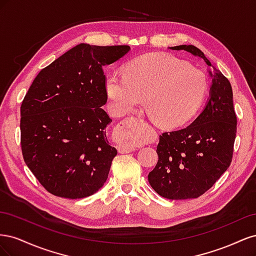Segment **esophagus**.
<instances>
[{
    "mask_svg": "<svg viewBox=\"0 0 256 256\" xmlns=\"http://www.w3.org/2000/svg\"><path fill=\"white\" fill-rule=\"evenodd\" d=\"M122 128H125V125H122L120 127V130H122ZM118 150L120 154H128L131 152L132 150H136V147L132 145H129V144H118Z\"/></svg>",
    "mask_w": 256,
    "mask_h": 256,
    "instance_id": "esophagus-1",
    "label": "esophagus"
}]
</instances>
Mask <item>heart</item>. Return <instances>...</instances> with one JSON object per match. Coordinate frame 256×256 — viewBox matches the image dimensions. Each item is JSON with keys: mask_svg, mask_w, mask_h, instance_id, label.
<instances>
[{"mask_svg": "<svg viewBox=\"0 0 256 256\" xmlns=\"http://www.w3.org/2000/svg\"><path fill=\"white\" fill-rule=\"evenodd\" d=\"M106 90L113 112L125 115L146 100V109L160 127H180L196 118L208 92L206 74L187 62L168 54L150 53L130 60L124 76L111 74ZM125 144L138 141L134 134Z\"/></svg>", "mask_w": 256, "mask_h": 256, "instance_id": "obj_1", "label": "heart"}]
</instances>
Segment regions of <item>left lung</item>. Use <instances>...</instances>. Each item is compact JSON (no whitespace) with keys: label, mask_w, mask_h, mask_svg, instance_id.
I'll return each instance as SVG.
<instances>
[{"label":"left lung","mask_w":256,"mask_h":256,"mask_svg":"<svg viewBox=\"0 0 256 256\" xmlns=\"http://www.w3.org/2000/svg\"><path fill=\"white\" fill-rule=\"evenodd\" d=\"M170 49L187 51L212 67V72L208 70L212 86L204 110L191 125L159 136L158 162L148 182L166 198H196L212 187L232 162L237 130L233 90L230 81L196 46Z\"/></svg>","instance_id":"1"}]
</instances>
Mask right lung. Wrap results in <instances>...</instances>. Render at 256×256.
Listing matches in <instances>:
<instances>
[{"mask_svg": "<svg viewBox=\"0 0 256 256\" xmlns=\"http://www.w3.org/2000/svg\"><path fill=\"white\" fill-rule=\"evenodd\" d=\"M129 46L76 44L37 74L21 104L23 159L42 187L65 198L96 193L118 154L106 134L112 122L104 66Z\"/></svg>", "mask_w": 256, "mask_h": 256, "instance_id": "right-lung-1", "label": "right lung"}]
</instances>
